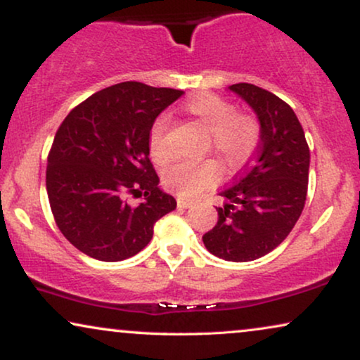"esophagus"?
<instances>
[{"mask_svg":"<svg viewBox=\"0 0 360 360\" xmlns=\"http://www.w3.org/2000/svg\"><path fill=\"white\" fill-rule=\"evenodd\" d=\"M189 205H191V200H189V199L177 198V207H181V209H188Z\"/></svg>","mask_w":360,"mask_h":360,"instance_id":"esophagus-1","label":"esophagus"}]
</instances>
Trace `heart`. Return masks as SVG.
Segmentation results:
<instances>
[{"instance_id": "1", "label": "heart", "mask_w": 360, "mask_h": 360, "mask_svg": "<svg viewBox=\"0 0 360 360\" xmlns=\"http://www.w3.org/2000/svg\"><path fill=\"white\" fill-rule=\"evenodd\" d=\"M184 110L207 128L210 146L230 169L245 166L255 155L260 145L262 128L253 115L237 112L232 102L209 92L191 97L184 103ZM167 128H169L167 118L158 117L148 135L150 155L158 165H165L171 160ZM219 174V165L214 160L179 161L167 167L165 183L169 188L179 191L181 194L191 195L215 183Z\"/></svg>"}]
</instances>
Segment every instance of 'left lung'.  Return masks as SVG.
<instances>
[{
    "label": "left lung",
    "mask_w": 360,
    "mask_h": 360,
    "mask_svg": "<svg viewBox=\"0 0 360 360\" xmlns=\"http://www.w3.org/2000/svg\"><path fill=\"white\" fill-rule=\"evenodd\" d=\"M257 115L262 128L258 155L250 166L220 191L219 220L202 242L227 262L257 260L280 245L303 212L309 176V148L293 108L252 84L227 89Z\"/></svg>",
    "instance_id": "obj_1"
}]
</instances>
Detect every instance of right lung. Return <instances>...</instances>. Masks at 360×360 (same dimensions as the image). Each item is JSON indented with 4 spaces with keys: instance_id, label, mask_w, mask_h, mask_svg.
Listing matches in <instances>:
<instances>
[{
    "instance_id": "right-lung-1",
    "label": "right lung",
    "mask_w": 360,
    "mask_h": 360,
    "mask_svg": "<svg viewBox=\"0 0 360 360\" xmlns=\"http://www.w3.org/2000/svg\"><path fill=\"white\" fill-rule=\"evenodd\" d=\"M184 92L122 82L94 94L67 115L47 158L46 188L57 227L75 248L102 262L141 252L176 199L158 188L148 135ZM146 191L135 208L124 192Z\"/></svg>"
}]
</instances>
